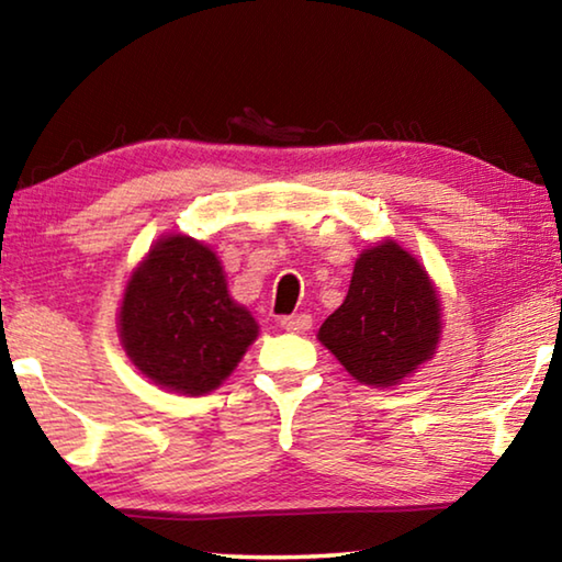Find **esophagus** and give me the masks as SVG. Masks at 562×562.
Instances as JSON below:
<instances>
[{
    "label": "esophagus",
    "instance_id": "1",
    "mask_svg": "<svg viewBox=\"0 0 562 562\" xmlns=\"http://www.w3.org/2000/svg\"><path fill=\"white\" fill-rule=\"evenodd\" d=\"M280 327L288 331H307L312 327V317L310 315H290L280 319Z\"/></svg>",
    "mask_w": 562,
    "mask_h": 562
}]
</instances>
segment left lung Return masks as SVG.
<instances>
[{"label": "left lung", "instance_id": "left-lung-1", "mask_svg": "<svg viewBox=\"0 0 562 562\" xmlns=\"http://www.w3.org/2000/svg\"><path fill=\"white\" fill-rule=\"evenodd\" d=\"M439 335L441 302L429 274L384 240L359 255L345 302L317 337L357 382L394 386L434 357Z\"/></svg>", "mask_w": 562, "mask_h": 562}]
</instances>
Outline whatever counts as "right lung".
I'll use <instances>...</instances> for the list:
<instances>
[{
    "label": "right lung",
    "instance_id": "add662e5",
    "mask_svg": "<svg viewBox=\"0 0 562 562\" xmlns=\"http://www.w3.org/2000/svg\"><path fill=\"white\" fill-rule=\"evenodd\" d=\"M119 331L128 359L150 382L201 396L233 374L258 337V322L227 294L211 247L168 235L131 274Z\"/></svg>",
    "mask_w": 562,
    "mask_h": 562
}]
</instances>
